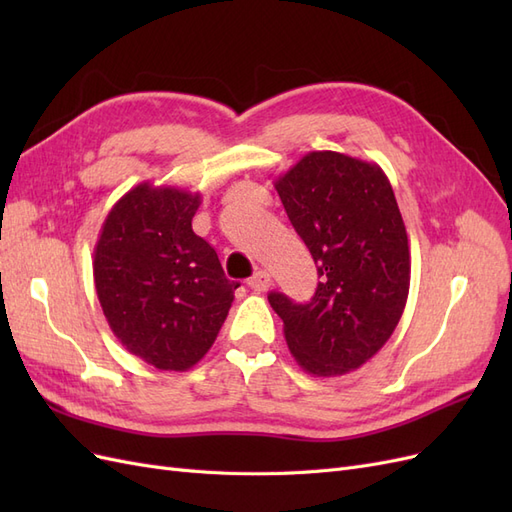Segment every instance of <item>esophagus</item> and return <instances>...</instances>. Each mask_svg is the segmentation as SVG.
Here are the masks:
<instances>
[{
    "instance_id": "obj_1",
    "label": "esophagus",
    "mask_w": 512,
    "mask_h": 512,
    "mask_svg": "<svg viewBox=\"0 0 512 512\" xmlns=\"http://www.w3.org/2000/svg\"><path fill=\"white\" fill-rule=\"evenodd\" d=\"M247 284H250V288H254L256 292H267L271 288V284H273L271 273L258 271L254 277H250V280H247Z\"/></svg>"
}]
</instances>
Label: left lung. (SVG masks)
<instances>
[{
    "instance_id": "8db88e82",
    "label": "left lung",
    "mask_w": 512,
    "mask_h": 512,
    "mask_svg": "<svg viewBox=\"0 0 512 512\" xmlns=\"http://www.w3.org/2000/svg\"><path fill=\"white\" fill-rule=\"evenodd\" d=\"M275 190L318 267L309 303L271 292L284 337L307 374L344 376L393 335L410 290V247L389 177L376 162L312 151Z\"/></svg>"
}]
</instances>
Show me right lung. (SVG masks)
<instances>
[{
  "label": "right lung",
  "mask_w": 512,
  "mask_h": 512,
  "mask_svg": "<svg viewBox=\"0 0 512 512\" xmlns=\"http://www.w3.org/2000/svg\"><path fill=\"white\" fill-rule=\"evenodd\" d=\"M198 205V192L138 183L108 211L94 250L108 327L162 371H188L203 359L239 288L192 230Z\"/></svg>",
  "instance_id": "obj_1"
}]
</instances>
